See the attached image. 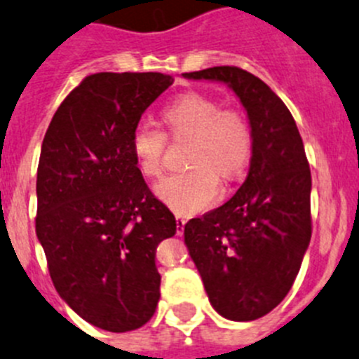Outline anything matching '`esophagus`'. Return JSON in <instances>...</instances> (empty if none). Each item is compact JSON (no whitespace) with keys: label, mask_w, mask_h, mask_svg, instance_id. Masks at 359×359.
I'll return each mask as SVG.
<instances>
[{"label":"esophagus","mask_w":359,"mask_h":359,"mask_svg":"<svg viewBox=\"0 0 359 359\" xmlns=\"http://www.w3.org/2000/svg\"><path fill=\"white\" fill-rule=\"evenodd\" d=\"M186 223H187V219L184 216H177V233H179V236H182L184 233V226H186Z\"/></svg>","instance_id":"34e87169"}]
</instances>
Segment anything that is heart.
Masks as SVG:
<instances>
[{"mask_svg":"<svg viewBox=\"0 0 359 359\" xmlns=\"http://www.w3.org/2000/svg\"><path fill=\"white\" fill-rule=\"evenodd\" d=\"M163 122L173 138H191L187 164L191 168L164 177L156 193L177 214L202 212L221 195V175L233 180L246 170L253 150V134L248 120L236 109L203 93L177 97L163 109ZM166 134L154 123L140 122L130 134V152L145 177L163 172Z\"/></svg>","mask_w":359,"mask_h":359,"instance_id":"obj_1","label":"heart"}]
</instances>
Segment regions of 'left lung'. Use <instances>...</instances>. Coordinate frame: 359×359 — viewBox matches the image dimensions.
<instances>
[{"label": "left lung", "mask_w": 359, "mask_h": 359, "mask_svg": "<svg viewBox=\"0 0 359 359\" xmlns=\"http://www.w3.org/2000/svg\"><path fill=\"white\" fill-rule=\"evenodd\" d=\"M226 83L239 97L253 134L250 172L236 195L184 226V241L214 310L255 320L289 294L311 237L310 164L283 100L239 67L186 72Z\"/></svg>", "instance_id": "1"}]
</instances>
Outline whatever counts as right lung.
Segmentation results:
<instances>
[{"label":"right lung","mask_w":359,"mask_h":359,"mask_svg":"<svg viewBox=\"0 0 359 359\" xmlns=\"http://www.w3.org/2000/svg\"><path fill=\"white\" fill-rule=\"evenodd\" d=\"M172 83L161 72L86 76L56 109L40 150L35 229L55 289L113 333L152 319L156 250L177 232L130 152L133 129Z\"/></svg>","instance_id":"obj_1"}]
</instances>
